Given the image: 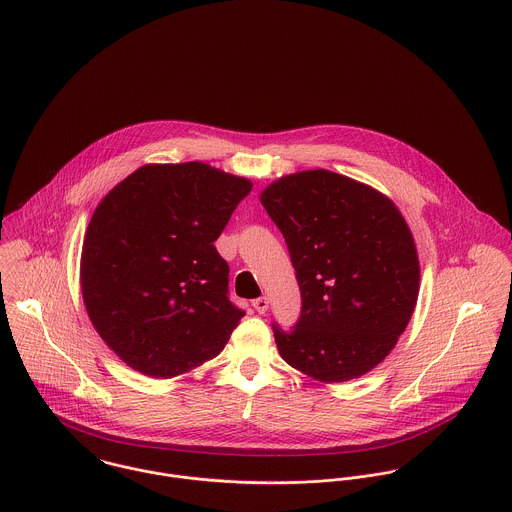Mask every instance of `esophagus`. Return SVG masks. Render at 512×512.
<instances>
[{
    "instance_id": "obj_1",
    "label": "esophagus",
    "mask_w": 512,
    "mask_h": 512,
    "mask_svg": "<svg viewBox=\"0 0 512 512\" xmlns=\"http://www.w3.org/2000/svg\"><path fill=\"white\" fill-rule=\"evenodd\" d=\"M268 305H270V301H268L266 295H260V297H256V299L252 301V307H254L258 313H266V311H268Z\"/></svg>"
}]
</instances>
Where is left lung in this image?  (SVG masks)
<instances>
[{
	"instance_id": "1",
	"label": "left lung",
	"mask_w": 512,
	"mask_h": 512,
	"mask_svg": "<svg viewBox=\"0 0 512 512\" xmlns=\"http://www.w3.org/2000/svg\"><path fill=\"white\" fill-rule=\"evenodd\" d=\"M260 201L286 238L301 292L292 331L272 325L282 359L325 384L380 365L420 292L414 236L396 205L327 169L286 175Z\"/></svg>"
}]
</instances>
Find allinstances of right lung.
Listing matches in <instances>:
<instances>
[{
	"label": "right lung",
	"instance_id": "obj_1",
	"mask_svg": "<svg viewBox=\"0 0 512 512\" xmlns=\"http://www.w3.org/2000/svg\"><path fill=\"white\" fill-rule=\"evenodd\" d=\"M252 183L201 161L149 163L88 222L80 288L102 341L134 370L173 378L215 359L244 317L215 240Z\"/></svg>",
	"mask_w": 512,
	"mask_h": 512
}]
</instances>
